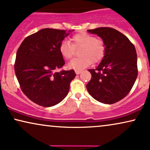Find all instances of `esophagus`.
Listing matches in <instances>:
<instances>
[{"label": "esophagus", "mask_w": 150, "mask_h": 150, "mask_svg": "<svg viewBox=\"0 0 150 150\" xmlns=\"http://www.w3.org/2000/svg\"><path fill=\"white\" fill-rule=\"evenodd\" d=\"M75 72L76 74H80L81 73V70H75Z\"/></svg>", "instance_id": "esophagus-1"}]
</instances>
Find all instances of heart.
Segmentation results:
<instances>
[{
	"mask_svg": "<svg viewBox=\"0 0 150 150\" xmlns=\"http://www.w3.org/2000/svg\"><path fill=\"white\" fill-rule=\"evenodd\" d=\"M73 43L63 40L59 46L61 56L67 60L71 59L75 54V49L82 48L79 52L81 57L74 58L68 63L69 69L82 70L94 63H98L105 54V45L102 40L86 32L78 33L71 38Z\"/></svg>",
	"mask_w": 150,
	"mask_h": 150,
	"instance_id": "heart-1",
	"label": "heart"
}]
</instances>
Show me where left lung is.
Instances as JSON below:
<instances>
[{"instance_id": "8db88e82", "label": "left lung", "mask_w": 150, "mask_h": 150, "mask_svg": "<svg viewBox=\"0 0 150 150\" xmlns=\"http://www.w3.org/2000/svg\"><path fill=\"white\" fill-rule=\"evenodd\" d=\"M105 45V54L96 69H89L92 79L86 85L89 94L105 104H113L130 92L138 75L137 54L128 38L115 29L88 30Z\"/></svg>"}]
</instances>
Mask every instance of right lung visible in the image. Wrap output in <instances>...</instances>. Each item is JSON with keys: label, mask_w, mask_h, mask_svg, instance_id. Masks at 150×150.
I'll return each mask as SVG.
<instances>
[{"label": "right lung", "mask_w": 150, "mask_h": 150, "mask_svg": "<svg viewBox=\"0 0 150 150\" xmlns=\"http://www.w3.org/2000/svg\"><path fill=\"white\" fill-rule=\"evenodd\" d=\"M69 32L42 29L26 37L17 51L14 70L21 90L40 106L52 107L63 100L76 76L73 69L56 71L65 63L59 46Z\"/></svg>", "instance_id": "right-lung-1"}]
</instances>
